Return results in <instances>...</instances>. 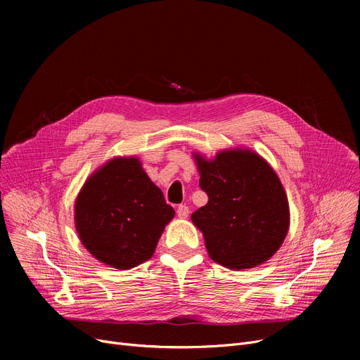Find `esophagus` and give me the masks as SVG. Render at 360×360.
<instances>
[{
	"instance_id": "1",
	"label": "esophagus",
	"mask_w": 360,
	"mask_h": 360,
	"mask_svg": "<svg viewBox=\"0 0 360 360\" xmlns=\"http://www.w3.org/2000/svg\"><path fill=\"white\" fill-rule=\"evenodd\" d=\"M176 214H178L179 219H186L188 214H190V209H188V205L181 204L178 209H176Z\"/></svg>"
}]
</instances>
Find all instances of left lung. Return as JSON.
Here are the masks:
<instances>
[{"label":"left lung","instance_id":"1","mask_svg":"<svg viewBox=\"0 0 360 360\" xmlns=\"http://www.w3.org/2000/svg\"><path fill=\"white\" fill-rule=\"evenodd\" d=\"M195 160L209 201L191 219L212 259L233 270L267 261L289 231L288 197L271 166L250 150Z\"/></svg>","mask_w":360,"mask_h":360}]
</instances>
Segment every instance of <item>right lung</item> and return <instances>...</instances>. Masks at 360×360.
Returning a JSON list of instances; mask_svg holds the SVG:
<instances>
[{
    "mask_svg": "<svg viewBox=\"0 0 360 360\" xmlns=\"http://www.w3.org/2000/svg\"><path fill=\"white\" fill-rule=\"evenodd\" d=\"M174 216L137 158L106 163L75 201V228L83 245L94 258L120 270L137 267L153 255Z\"/></svg>",
    "mask_w": 360,
    "mask_h": 360,
    "instance_id": "1",
    "label": "right lung"
}]
</instances>
